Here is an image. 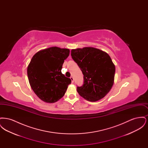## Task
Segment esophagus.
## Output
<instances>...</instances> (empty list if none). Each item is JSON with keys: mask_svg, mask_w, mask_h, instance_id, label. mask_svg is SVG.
<instances>
[{"mask_svg": "<svg viewBox=\"0 0 148 148\" xmlns=\"http://www.w3.org/2000/svg\"><path fill=\"white\" fill-rule=\"evenodd\" d=\"M70 78H71V82L73 83L74 82V78H73V77H71Z\"/></svg>", "mask_w": 148, "mask_h": 148, "instance_id": "obj_1", "label": "esophagus"}]
</instances>
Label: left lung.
Instances as JSON below:
<instances>
[{
	"instance_id": "obj_1",
	"label": "left lung",
	"mask_w": 148,
	"mask_h": 148,
	"mask_svg": "<svg viewBox=\"0 0 148 148\" xmlns=\"http://www.w3.org/2000/svg\"><path fill=\"white\" fill-rule=\"evenodd\" d=\"M71 56L84 75V83L77 86L79 94L89 101L104 98L113 86L115 67L110 56L92 47L71 50Z\"/></svg>"
}]
</instances>
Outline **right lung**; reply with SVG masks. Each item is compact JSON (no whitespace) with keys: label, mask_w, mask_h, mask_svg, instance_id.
I'll return each mask as SVG.
<instances>
[{"label":"right lung","mask_w":148,"mask_h":148,"mask_svg":"<svg viewBox=\"0 0 148 148\" xmlns=\"http://www.w3.org/2000/svg\"><path fill=\"white\" fill-rule=\"evenodd\" d=\"M68 49L51 47L37 52L27 69L29 82L36 95L47 103L62 98L71 82L62 73V68L69 55Z\"/></svg>","instance_id":"add662e5"}]
</instances>
